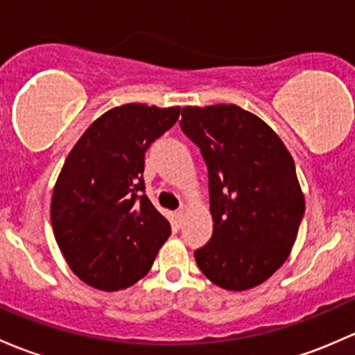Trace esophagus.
Instances as JSON below:
<instances>
[{"mask_svg":"<svg viewBox=\"0 0 355 355\" xmlns=\"http://www.w3.org/2000/svg\"><path fill=\"white\" fill-rule=\"evenodd\" d=\"M184 219H185V209H180V211H177V223H178V226H180L182 223H184Z\"/></svg>","mask_w":355,"mask_h":355,"instance_id":"esophagus-1","label":"esophagus"}]
</instances>
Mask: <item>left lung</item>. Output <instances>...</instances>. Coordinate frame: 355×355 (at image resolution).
I'll use <instances>...</instances> for the list:
<instances>
[{"mask_svg":"<svg viewBox=\"0 0 355 355\" xmlns=\"http://www.w3.org/2000/svg\"><path fill=\"white\" fill-rule=\"evenodd\" d=\"M180 128L209 171L212 238L193 253L226 291L266 282L289 257L304 214L291 153L270 125L241 107H184Z\"/></svg>","mask_w":355,"mask_h":355,"instance_id":"left-lung-1","label":"left lung"}]
</instances>
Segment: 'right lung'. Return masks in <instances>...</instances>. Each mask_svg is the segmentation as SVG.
Wrapping results in <instances>:
<instances>
[{
	"instance_id": "obj_1",
	"label": "right lung",
	"mask_w": 355,
	"mask_h": 355,
	"mask_svg": "<svg viewBox=\"0 0 355 355\" xmlns=\"http://www.w3.org/2000/svg\"><path fill=\"white\" fill-rule=\"evenodd\" d=\"M180 115L124 103L85 130L61 168L51 200L55 241L71 270L102 291L132 286L148 274L171 233L144 190V153Z\"/></svg>"
}]
</instances>
